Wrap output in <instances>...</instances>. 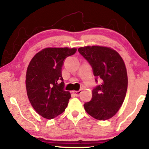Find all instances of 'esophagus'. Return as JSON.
Here are the masks:
<instances>
[{"mask_svg":"<svg viewBox=\"0 0 149 149\" xmlns=\"http://www.w3.org/2000/svg\"><path fill=\"white\" fill-rule=\"evenodd\" d=\"M73 92V93H74V94L76 95L77 97H78V96H79V95L81 94V90H79V91H72Z\"/></svg>","mask_w":149,"mask_h":149,"instance_id":"esophagus-1","label":"esophagus"}]
</instances>
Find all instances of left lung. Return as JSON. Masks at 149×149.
<instances>
[{
  "mask_svg": "<svg viewBox=\"0 0 149 149\" xmlns=\"http://www.w3.org/2000/svg\"><path fill=\"white\" fill-rule=\"evenodd\" d=\"M79 52L92 67L94 76L102 79L101 85L92 90V98L85 103V111L97 120H107L119 111L127 89L125 64L119 53L104 46H85Z\"/></svg>",
  "mask_w": 149,
  "mask_h": 149,
  "instance_id": "left-lung-1",
  "label": "left lung"
}]
</instances>
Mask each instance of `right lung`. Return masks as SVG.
<instances>
[{"label": "right lung", "mask_w": 149, "mask_h": 149, "mask_svg": "<svg viewBox=\"0 0 149 149\" xmlns=\"http://www.w3.org/2000/svg\"><path fill=\"white\" fill-rule=\"evenodd\" d=\"M76 52V48L47 47L29 63L26 75L28 99L36 113L45 119L56 117L68 106L71 95L64 89L62 66L64 59Z\"/></svg>", "instance_id": "right-lung-1"}]
</instances>
